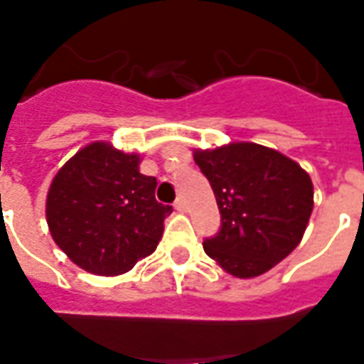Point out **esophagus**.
Instances as JSON below:
<instances>
[{
	"label": "esophagus",
	"instance_id": "esophagus-1",
	"mask_svg": "<svg viewBox=\"0 0 364 364\" xmlns=\"http://www.w3.org/2000/svg\"><path fill=\"white\" fill-rule=\"evenodd\" d=\"M173 206H176L177 212H185V210H187V202H185V198H183V196H179Z\"/></svg>",
	"mask_w": 364,
	"mask_h": 364
}]
</instances>
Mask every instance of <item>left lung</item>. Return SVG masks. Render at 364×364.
Instances as JSON below:
<instances>
[{
	"label": "left lung",
	"mask_w": 364,
	"mask_h": 364,
	"mask_svg": "<svg viewBox=\"0 0 364 364\" xmlns=\"http://www.w3.org/2000/svg\"><path fill=\"white\" fill-rule=\"evenodd\" d=\"M194 162L221 213L219 231L204 238V252L221 269L257 277L298 246L313 212V183L299 164L256 143L196 151Z\"/></svg>",
	"instance_id": "8db88e82"
}]
</instances>
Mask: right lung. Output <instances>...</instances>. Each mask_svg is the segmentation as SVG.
I'll list each match as a JSON object with an SVG mask.
<instances>
[{
  "label": "right lung",
  "mask_w": 364,
  "mask_h": 364,
  "mask_svg": "<svg viewBox=\"0 0 364 364\" xmlns=\"http://www.w3.org/2000/svg\"><path fill=\"white\" fill-rule=\"evenodd\" d=\"M156 177L137 154L93 143L59 170L47 194V225L72 262L95 274H122L156 250L173 212L154 196Z\"/></svg>",
  "instance_id": "add662e5"
}]
</instances>
